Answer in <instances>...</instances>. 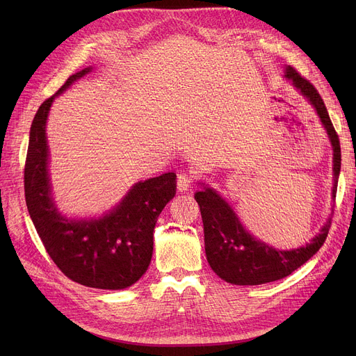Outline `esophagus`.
<instances>
[{"label": "esophagus", "instance_id": "esophagus-1", "mask_svg": "<svg viewBox=\"0 0 356 356\" xmlns=\"http://www.w3.org/2000/svg\"><path fill=\"white\" fill-rule=\"evenodd\" d=\"M195 180H196V176L192 172H188V170L180 172V175L177 176V189L180 192L189 191L192 188V184L195 183Z\"/></svg>", "mask_w": 356, "mask_h": 356}]
</instances>
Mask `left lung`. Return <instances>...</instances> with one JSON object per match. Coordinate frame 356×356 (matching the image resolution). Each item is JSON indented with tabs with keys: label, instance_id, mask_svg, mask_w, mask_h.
<instances>
[{
	"label": "left lung",
	"instance_id": "1",
	"mask_svg": "<svg viewBox=\"0 0 356 356\" xmlns=\"http://www.w3.org/2000/svg\"><path fill=\"white\" fill-rule=\"evenodd\" d=\"M286 78L300 90L316 108L317 115L325 125L333 145V197L338 189L341 172V143L338 133L327 114L326 105L317 89L294 67H286ZM195 199L200 208L204 232V251L211 268L227 283L236 286H257L290 275L294 270L321 250L329 234L332 218L326 222L321 234L306 247L291 251H278L264 242L255 239L241 225L235 212L215 191L204 188L196 192Z\"/></svg>",
	"mask_w": 356,
	"mask_h": 356
}]
</instances>
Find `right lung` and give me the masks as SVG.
Wrapping results in <instances>:
<instances>
[{"instance_id": "1", "label": "right lung", "mask_w": 356, "mask_h": 356, "mask_svg": "<svg viewBox=\"0 0 356 356\" xmlns=\"http://www.w3.org/2000/svg\"><path fill=\"white\" fill-rule=\"evenodd\" d=\"M86 67L65 82L37 109L30 128L24 165V195L30 218L53 263L72 282L102 290L129 287L147 271L153 231L165 204L176 195V175L137 183L111 213L98 220L63 218L50 196L46 120L50 105Z\"/></svg>"}]
</instances>
